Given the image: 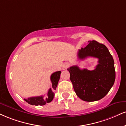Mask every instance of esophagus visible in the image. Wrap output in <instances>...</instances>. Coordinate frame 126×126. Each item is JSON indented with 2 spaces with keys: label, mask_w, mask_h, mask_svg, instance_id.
I'll use <instances>...</instances> for the list:
<instances>
[{
  "label": "esophagus",
  "mask_w": 126,
  "mask_h": 126,
  "mask_svg": "<svg viewBox=\"0 0 126 126\" xmlns=\"http://www.w3.org/2000/svg\"><path fill=\"white\" fill-rule=\"evenodd\" d=\"M70 66V64L69 63H67V62H66V63H64V64H63V69H67Z\"/></svg>",
  "instance_id": "34e87169"
}]
</instances>
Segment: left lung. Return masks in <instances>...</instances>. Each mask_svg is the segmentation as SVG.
<instances>
[{"label": "left lung", "mask_w": 126, "mask_h": 126, "mask_svg": "<svg viewBox=\"0 0 126 126\" xmlns=\"http://www.w3.org/2000/svg\"><path fill=\"white\" fill-rule=\"evenodd\" d=\"M84 48L79 50L80 60L93 57L98 59V64L93 70L80 69L73 66L67 70L75 92L86 101H94L103 98L114 84L116 72L113 57L105 45L95 40L89 41Z\"/></svg>", "instance_id": "8db88e82"}]
</instances>
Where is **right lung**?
<instances>
[{"mask_svg": "<svg viewBox=\"0 0 126 126\" xmlns=\"http://www.w3.org/2000/svg\"><path fill=\"white\" fill-rule=\"evenodd\" d=\"M61 74L60 71H57L53 73L50 76V80L51 81L52 86L51 88L49 89L47 92V96L44 97L43 96H37V97H29L28 99L25 98V100L29 104L31 105L35 106H43L46 103L51 102L53 99L54 96V92L56 90V87L58 84L59 80L60 79V76Z\"/></svg>", "mask_w": 126, "mask_h": 126, "instance_id": "1", "label": "right lung"}]
</instances>
